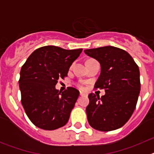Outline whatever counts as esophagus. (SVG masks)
I'll use <instances>...</instances> for the list:
<instances>
[{"mask_svg": "<svg viewBox=\"0 0 154 154\" xmlns=\"http://www.w3.org/2000/svg\"><path fill=\"white\" fill-rule=\"evenodd\" d=\"M79 95H80V96H87V94H86V93H85V92H80Z\"/></svg>", "mask_w": 154, "mask_h": 154, "instance_id": "obj_1", "label": "esophagus"}]
</instances>
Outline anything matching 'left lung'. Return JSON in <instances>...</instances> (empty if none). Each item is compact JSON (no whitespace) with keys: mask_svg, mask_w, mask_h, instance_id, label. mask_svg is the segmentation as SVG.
I'll return each instance as SVG.
<instances>
[{"mask_svg":"<svg viewBox=\"0 0 154 154\" xmlns=\"http://www.w3.org/2000/svg\"><path fill=\"white\" fill-rule=\"evenodd\" d=\"M84 51L100 64L101 72L95 88L106 92L101 98L97 94L89 95L88 122L99 131L117 130L130 119L137 106L140 91L138 65L127 51L113 46Z\"/></svg>","mask_w":154,"mask_h":154,"instance_id":"8db88e82","label":"left lung"}]
</instances>
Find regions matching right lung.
I'll return each instance as SVG.
<instances>
[{
  "instance_id": "add662e5",
  "label": "right lung",
  "mask_w": 154,
  "mask_h": 154,
  "mask_svg": "<svg viewBox=\"0 0 154 154\" xmlns=\"http://www.w3.org/2000/svg\"><path fill=\"white\" fill-rule=\"evenodd\" d=\"M82 51L48 45L35 50L21 67L19 87L21 103L28 117L45 130L65 126L79 96L75 88L55 89L58 79L67 76L69 68Z\"/></svg>"
}]
</instances>
